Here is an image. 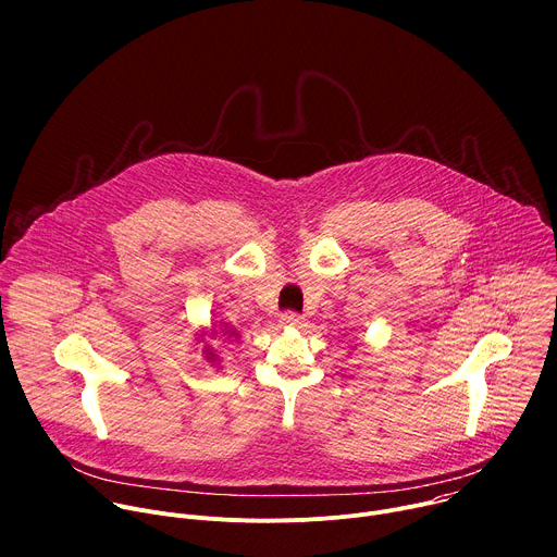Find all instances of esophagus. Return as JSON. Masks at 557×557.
I'll list each match as a JSON object with an SVG mask.
<instances>
[{
    "label": "esophagus",
    "instance_id": "1",
    "mask_svg": "<svg viewBox=\"0 0 557 557\" xmlns=\"http://www.w3.org/2000/svg\"><path fill=\"white\" fill-rule=\"evenodd\" d=\"M280 322H282V326H288V329H301L306 324V320L299 312H290V310L282 314Z\"/></svg>",
    "mask_w": 557,
    "mask_h": 557
}]
</instances>
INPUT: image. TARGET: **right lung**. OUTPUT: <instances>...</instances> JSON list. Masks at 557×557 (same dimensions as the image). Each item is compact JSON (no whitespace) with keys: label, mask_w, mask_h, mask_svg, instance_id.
Masks as SVG:
<instances>
[{"label":"right lung","mask_w":557,"mask_h":557,"mask_svg":"<svg viewBox=\"0 0 557 557\" xmlns=\"http://www.w3.org/2000/svg\"><path fill=\"white\" fill-rule=\"evenodd\" d=\"M224 335H228V339H231V337L237 339V333H235V331H226V329H224ZM205 352H207V359H215V355H213V350H211L209 346L205 348Z\"/></svg>","instance_id":"1"}]
</instances>
